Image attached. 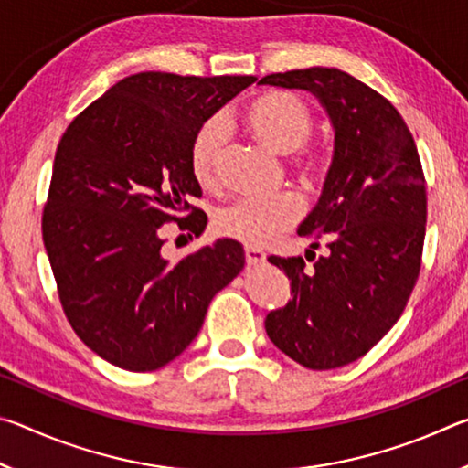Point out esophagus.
Returning <instances> with one entry per match:
<instances>
[{"mask_svg":"<svg viewBox=\"0 0 468 468\" xmlns=\"http://www.w3.org/2000/svg\"><path fill=\"white\" fill-rule=\"evenodd\" d=\"M245 262H248V266H262L266 262V253L253 248H245Z\"/></svg>","mask_w":468,"mask_h":468,"instance_id":"obj_1","label":"esophagus"}]
</instances>
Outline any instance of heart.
Listing matches in <instances>:
<instances>
[{
  "label": "heart",
  "instance_id": "b5f03b06",
  "mask_svg": "<svg viewBox=\"0 0 468 468\" xmlns=\"http://www.w3.org/2000/svg\"><path fill=\"white\" fill-rule=\"evenodd\" d=\"M248 130L276 154H295V169L305 181H315L322 173V158L303 153L314 136V113L297 94L268 90L253 99L243 111ZM227 142V125L220 117H210L194 132L189 144V169L206 189L218 184V163ZM303 217V202L292 192L272 197H239L215 217L220 235L248 248H268L281 235L291 231Z\"/></svg>",
  "mask_w": 468,
  "mask_h": 468
}]
</instances>
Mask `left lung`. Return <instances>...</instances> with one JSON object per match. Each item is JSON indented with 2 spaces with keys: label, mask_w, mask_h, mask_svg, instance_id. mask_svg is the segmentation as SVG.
I'll return each instance as SVG.
<instances>
[{
  "label": "left lung",
  "mask_w": 468,
  "mask_h": 468,
  "mask_svg": "<svg viewBox=\"0 0 468 468\" xmlns=\"http://www.w3.org/2000/svg\"><path fill=\"white\" fill-rule=\"evenodd\" d=\"M260 84L314 92L335 125L322 197L297 231L312 249L326 240L327 253L312 268L303 258H268L289 276L292 299L266 315V332L303 367H343L384 338L419 279L427 218L421 161L392 102L336 68L291 69Z\"/></svg>",
  "instance_id": "8db88e82"
}]
</instances>
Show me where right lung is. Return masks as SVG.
Instances as JSON below:
<instances>
[{
    "label": "right lung",
    "mask_w": 468,
    "mask_h": 468,
    "mask_svg": "<svg viewBox=\"0 0 468 468\" xmlns=\"http://www.w3.org/2000/svg\"><path fill=\"white\" fill-rule=\"evenodd\" d=\"M256 82L253 76L140 72L68 125L53 161L43 241L69 326L113 366L153 371L186 351L212 297L243 271L245 253L218 239L171 264L163 231L202 233L189 169L194 132Z\"/></svg>",
    "instance_id": "obj_1"
}]
</instances>
